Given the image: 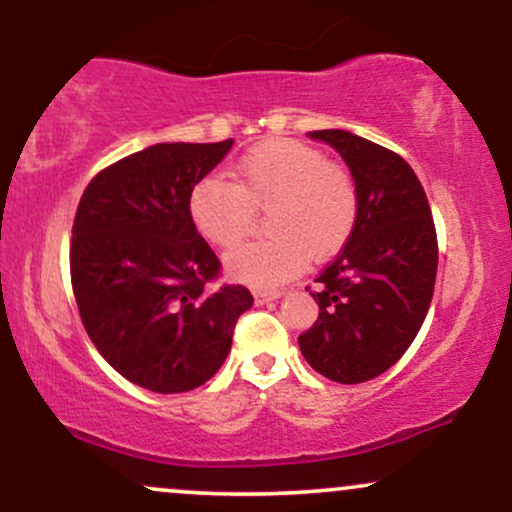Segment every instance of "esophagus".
Listing matches in <instances>:
<instances>
[{
  "label": "esophagus",
  "instance_id": "obj_1",
  "mask_svg": "<svg viewBox=\"0 0 512 512\" xmlns=\"http://www.w3.org/2000/svg\"><path fill=\"white\" fill-rule=\"evenodd\" d=\"M281 293H284V291H279V289H274V291H264V289H257V291H255V301H257V303L276 301V298H279Z\"/></svg>",
  "mask_w": 512,
  "mask_h": 512
}]
</instances>
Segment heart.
I'll return each mask as SVG.
<instances>
[{
    "mask_svg": "<svg viewBox=\"0 0 512 512\" xmlns=\"http://www.w3.org/2000/svg\"><path fill=\"white\" fill-rule=\"evenodd\" d=\"M231 178L199 180L190 192V216L207 243L231 250L255 228L257 211H267L269 238L226 260L228 272L245 284H284L310 257L330 260L354 236L361 211L354 173L313 146L269 139L240 156Z\"/></svg>",
    "mask_w": 512,
    "mask_h": 512,
    "instance_id": "1",
    "label": "heart"
}]
</instances>
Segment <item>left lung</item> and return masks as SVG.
<instances>
[{
  "instance_id": "obj_1",
  "label": "left lung",
  "mask_w": 512,
  "mask_h": 512,
  "mask_svg": "<svg viewBox=\"0 0 512 512\" xmlns=\"http://www.w3.org/2000/svg\"><path fill=\"white\" fill-rule=\"evenodd\" d=\"M310 137L342 154L361 211L354 236L315 279L310 296L320 313L298 344L325 378L366 383L395 366L424 325L436 286V223L419 178L395 151L344 129Z\"/></svg>"
}]
</instances>
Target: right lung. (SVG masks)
I'll use <instances>...</instances> for the list:
<instances>
[{"label":"right lung","instance_id":"1","mask_svg":"<svg viewBox=\"0 0 512 512\" xmlns=\"http://www.w3.org/2000/svg\"><path fill=\"white\" fill-rule=\"evenodd\" d=\"M233 139L156 144L96 175L76 207L69 272L93 346L129 383L187 392L204 385L252 305L240 284H221V262L197 233L190 192Z\"/></svg>","mask_w":512,"mask_h":512}]
</instances>
